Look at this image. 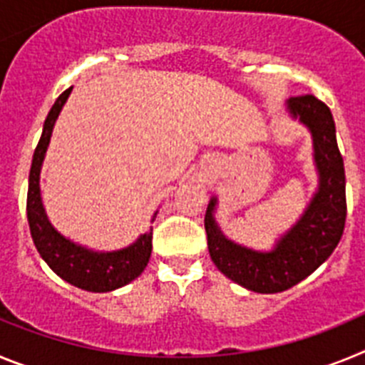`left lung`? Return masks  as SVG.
I'll use <instances>...</instances> for the list:
<instances>
[{
    "label": "left lung",
    "mask_w": 365,
    "mask_h": 365,
    "mask_svg": "<svg viewBox=\"0 0 365 365\" xmlns=\"http://www.w3.org/2000/svg\"><path fill=\"white\" fill-rule=\"evenodd\" d=\"M289 109L309 125L320 172V190L298 225L272 252H254L232 243L219 232L212 217L215 199L205 215L208 250L215 267L232 282L263 294L287 291L314 272L333 254L346 228V170L331 109L314 95L292 96Z\"/></svg>",
    "instance_id": "1"
}]
</instances>
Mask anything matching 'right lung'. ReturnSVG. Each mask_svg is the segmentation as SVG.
Wrapping results in <instances>:
<instances>
[{"label":"right lung","mask_w":365,"mask_h":365,"mask_svg":"<svg viewBox=\"0 0 365 365\" xmlns=\"http://www.w3.org/2000/svg\"><path fill=\"white\" fill-rule=\"evenodd\" d=\"M71 89L73 87L66 89L62 95L58 96L54 106L51 108L49 115L45 118L40 143L34 150L27 192L29 228H31L32 241L36 245L40 256L47 261V265L60 278L66 279L71 285L83 289V291L109 292L118 289V287H124L125 283L133 282L137 276L143 274L151 256L153 232L150 230L148 234H143L131 247L124 248V250L98 254L67 241L47 221L40 197V170L45 151L49 146L53 125L60 111H62V106L66 104Z\"/></svg>","instance_id":"add662e5"}]
</instances>
